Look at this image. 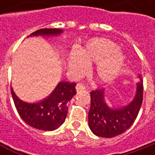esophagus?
I'll return each mask as SVG.
<instances>
[{"mask_svg": "<svg viewBox=\"0 0 155 155\" xmlns=\"http://www.w3.org/2000/svg\"><path fill=\"white\" fill-rule=\"evenodd\" d=\"M76 89H77V91H84V90H85V86H84L83 84L78 83V84L76 85Z\"/></svg>", "mask_w": 155, "mask_h": 155, "instance_id": "esophagus-1", "label": "esophagus"}]
</instances>
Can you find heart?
<instances>
[{"instance_id":"b5f03b06","label":"heart","mask_w":155,"mask_h":155,"mask_svg":"<svg viewBox=\"0 0 155 155\" xmlns=\"http://www.w3.org/2000/svg\"><path fill=\"white\" fill-rule=\"evenodd\" d=\"M116 49L117 45L110 39H93L84 47L79 49L78 53L74 52L70 56L69 67L75 75L80 76L86 71L87 67L91 63L101 60L97 64L96 73L99 80L108 82L118 73L124 62L123 54Z\"/></svg>"}]
</instances>
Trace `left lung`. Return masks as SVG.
<instances>
[{"label":"left lung","instance_id":"8db88e82","mask_svg":"<svg viewBox=\"0 0 155 155\" xmlns=\"http://www.w3.org/2000/svg\"><path fill=\"white\" fill-rule=\"evenodd\" d=\"M137 84L134 100L121 109H110L104 102V89L91 92V108L89 111V127L97 136L112 138L124 133L134 123L143 100V84Z\"/></svg>","mask_w":155,"mask_h":155}]
</instances>
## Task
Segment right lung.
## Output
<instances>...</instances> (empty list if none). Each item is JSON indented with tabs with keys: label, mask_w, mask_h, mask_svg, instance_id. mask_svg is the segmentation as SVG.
Here are the masks:
<instances>
[{
	"label": "right lung",
	"mask_w": 155,
	"mask_h": 155,
	"mask_svg": "<svg viewBox=\"0 0 155 155\" xmlns=\"http://www.w3.org/2000/svg\"><path fill=\"white\" fill-rule=\"evenodd\" d=\"M61 32L58 28H42L30 36L56 35ZM76 93V83L60 82L46 99L37 104H27L18 98L11 88L15 108L22 120L33 128L45 131L54 130L62 125L67 116V103Z\"/></svg>",
	"instance_id": "right-lung-1"
}]
</instances>
